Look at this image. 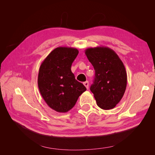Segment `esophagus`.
Listing matches in <instances>:
<instances>
[{
    "label": "esophagus",
    "mask_w": 155,
    "mask_h": 155,
    "mask_svg": "<svg viewBox=\"0 0 155 155\" xmlns=\"http://www.w3.org/2000/svg\"><path fill=\"white\" fill-rule=\"evenodd\" d=\"M83 85L85 86V87L87 88V89H88V85H89V84H88V81L84 82V83H83Z\"/></svg>",
    "instance_id": "esophagus-1"
}]
</instances>
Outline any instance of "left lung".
<instances>
[{
	"label": "left lung",
	"instance_id": "8db88e82",
	"mask_svg": "<svg viewBox=\"0 0 155 155\" xmlns=\"http://www.w3.org/2000/svg\"><path fill=\"white\" fill-rule=\"evenodd\" d=\"M85 53L95 70L90 89L97 106L104 110L113 109L123 97L127 87L123 62L113 50L105 46L88 48Z\"/></svg>",
	"mask_w": 155,
	"mask_h": 155
}]
</instances>
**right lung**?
Masks as SVG:
<instances>
[{
	"mask_svg": "<svg viewBox=\"0 0 155 155\" xmlns=\"http://www.w3.org/2000/svg\"><path fill=\"white\" fill-rule=\"evenodd\" d=\"M78 49L61 46L52 50L42 62L37 84L44 100L51 109L67 112L72 109L87 88L78 81L71 66Z\"/></svg>",
	"mask_w": 155,
	"mask_h": 155,
	"instance_id": "obj_1",
	"label": "right lung"
}]
</instances>
